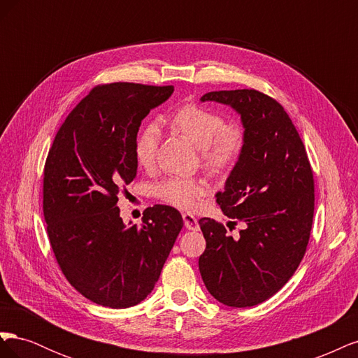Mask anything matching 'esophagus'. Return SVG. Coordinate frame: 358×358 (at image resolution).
Masks as SVG:
<instances>
[{"instance_id":"obj_1","label":"esophagus","mask_w":358,"mask_h":358,"mask_svg":"<svg viewBox=\"0 0 358 358\" xmlns=\"http://www.w3.org/2000/svg\"><path fill=\"white\" fill-rule=\"evenodd\" d=\"M182 218H183V224H185V227H187L188 230L197 231V230L200 229L199 221H197V218H196V216H194V215H191V213H183Z\"/></svg>"}]
</instances>
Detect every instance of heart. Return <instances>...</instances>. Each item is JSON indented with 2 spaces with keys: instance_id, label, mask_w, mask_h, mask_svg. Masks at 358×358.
<instances>
[{
  "instance_id": "obj_1",
  "label": "heart",
  "mask_w": 358,
  "mask_h": 358,
  "mask_svg": "<svg viewBox=\"0 0 358 358\" xmlns=\"http://www.w3.org/2000/svg\"><path fill=\"white\" fill-rule=\"evenodd\" d=\"M169 125L201 150L203 164L215 173L231 170L241 159L246 137L241 125L225 124L224 117L208 107L185 104L173 112ZM158 148V129L154 125L142 128L134 140V158L138 167L152 169ZM208 191L201 179L171 176L155 187V196L179 209L192 210Z\"/></svg>"
}]
</instances>
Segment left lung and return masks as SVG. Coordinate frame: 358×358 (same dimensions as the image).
Segmentation results:
<instances>
[{"mask_svg": "<svg viewBox=\"0 0 358 358\" xmlns=\"http://www.w3.org/2000/svg\"><path fill=\"white\" fill-rule=\"evenodd\" d=\"M201 101L230 106L241 115L245 150L216 203L243 224L239 237L201 218L206 249L199 258L210 294L231 308L263 303L294 275L306 252L313 220V175L305 145L272 96L255 90L213 91Z\"/></svg>", "mask_w": 358, "mask_h": 358, "instance_id": "left-lung-1", "label": "left lung"}]
</instances>
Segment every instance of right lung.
Masks as SVG:
<instances>
[{"mask_svg":"<svg viewBox=\"0 0 358 358\" xmlns=\"http://www.w3.org/2000/svg\"><path fill=\"white\" fill-rule=\"evenodd\" d=\"M173 86L99 85L74 107L53 140L43 179L52 251L69 282L88 300L131 308L154 289L183 227L171 206L155 204L142 224H124L117 196L137 175L134 140Z\"/></svg>","mask_w":358,"mask_h":358,"instance_id":"add662e5","label":"right lung"}]
</instances>
